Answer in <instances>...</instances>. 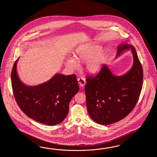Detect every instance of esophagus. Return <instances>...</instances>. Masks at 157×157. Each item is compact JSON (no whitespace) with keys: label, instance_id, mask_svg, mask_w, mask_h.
Here are the masks:
<instances>
[{"label":"esophagus","instance_id":"34e87169","mask_svg":"<svg viewBox=\"0 0 157 157\" xmlns=\"http://www.w3.org/2000/svg\"><path fill=\"white\" fill-rule=\"evenodd\" d=\"M78 84H79V85H80L81 87H83L85 86V82H86L85 79L83 77L78 78Z\"/></svg>","mask_w":157,"mask_h":157}]
</instances>
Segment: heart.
Returning a JSON list of instances; mask_svg holds the SVG:
<instances>
[{"instance_id":"heart-1","label":"heart","mask_w":157,"mask_h":157,"mask_svg":"<svg viewBox=\"0 0 157 157\" xmlns=\"http://www.w3.org/2000/svg\"><path fill=\"white\" fill-rule=\"evenodd\" d=\"M98 44H89L77 48L74 53V58L66 61V66L72 70L78 67V63H86L85 68L91 75L99 74L107 59L109 52L107 49Z\"/></svg>"}]
</instances>
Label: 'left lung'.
Segmentation results:
<instances>
[{"instance_id": "8db88e82", "label": "left lung", "mask_w": 157, "mask_h": 157, "mask_svg": "<svg viewBox=\"0 0 157 157\" xmlns=\"http://www.w3.org/2000/svg\"><path fill=\"white\" fill-rule=\"evenodd\" d=\"M133 65L116 76L106 65L95 77H86L85 90L88 113L97 124L107 125L124 119L136 104L143 86V71L135 48L126 43L117 47L116 58L130 50Z\"/></svg>"}]
</instances>
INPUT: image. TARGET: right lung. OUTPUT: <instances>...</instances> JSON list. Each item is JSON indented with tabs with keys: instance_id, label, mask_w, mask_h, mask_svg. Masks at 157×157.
<instances>
[{
	"instance_id": "add662e5",
	"label": "right lung",
	"mask_w": 157,
	"mask_h": 157,
	"mask_svg": "<svg viewBox=\"0 0 157 157\" xmlns=\"http://www.w3.org/2000/svg\"><path fill=\"white\" fill-rule=\"evenodd\" d=\"M18 59L14 63L11 81L21 109L27 117L41 124H60L68 113L71 100L79 91L77 76L56 74L45 82L29 86L21 81L17 74Z\"/></svg>"
}]
</instances>
